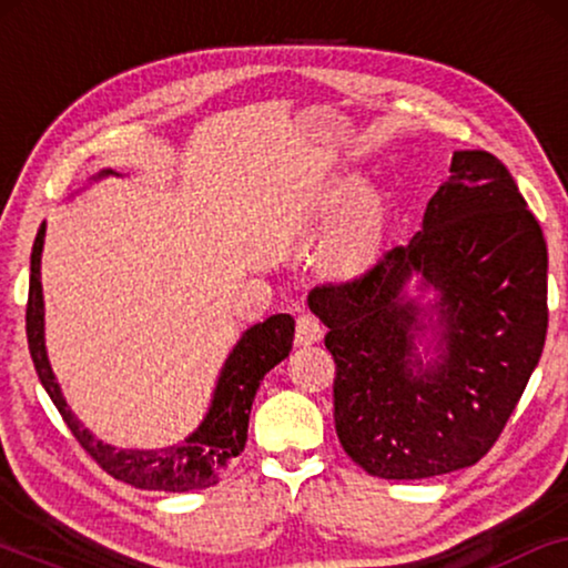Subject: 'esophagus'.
Returning <instances> with one entry per match:
<instances>
[{
    "label": "esophagus",
    "instance_id": "obj_1",
    "mask_svg": "<svg viewBox=\"0 0 568 568\" xmlns=\"http://www.w3.org/2000/svg\"><path fill=\"white\" fill-rule=\"evenodd\" d=\"M321 336H323V323L317 321V315L302 313L297 317V333H294V341H297L300 346H310L315 344V341H321Z\"/></svg>",
    "mask_w": 568,
    "mask_h": 568
}]
</instances>
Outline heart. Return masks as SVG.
<instances>
[{"label": "heart", "mask_w": 568, "mask_h": 568, "mask_svg": "<svg viewBox=\"0 0 568 568\" xmlns=\"http://www.w3.org/2000/svg\"><path fill=\"white\" fill-rule=\"evenodd\" d=\"M359 193V178H344L323 196V214H336ZM383 230V212L375 196H364L352 209L348 220L333 235L325 261L333 271H356L375 258Z\"/></svg>", "instance_id": "b5f03b06"}]
</instances>
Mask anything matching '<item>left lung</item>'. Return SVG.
I'll return each instance as SVG.
<instances>
[{"instance_id": "left-lung-1", "label": "left lung", "mask_w": 568, "mask_h": 568, "mask_svg": "<svg viewBox=\"0 0 568 568\" xmlns=\"http://www.w3.org/2000/svg\"><path fill=\"white\" fill-rule=\"evenodd\" d=\"M422 273L440 300L437 361L413 354L423 308L402 297ZM336 362L333 422L369 476L416 480L476 465L507 426L548 331V247L494 154H453L422 230L364 274L310 292Z\"/></svg>"}]
</instances>
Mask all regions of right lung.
<instances>
[{"label":"right lung","mask_w":568,"mask_h":568,"mask_svg":"<svg viewBox=\"0 0 568 568\" xmlns=\"http://www.w3.org/2000/svg\"><path fill=\"white\" fill-rule=\"evenodd\" d=\"M111 173L105 170L103 175ZM45 224L38 230L33 253H30V286L26 307V333L30 359L36 364L38 379L49 393L61 418L80 442V447L103 468L108 476L123 484L144 488V491H193L209 488L235 465V457L245 449L247 418L263 375L274 369L292 352L294 321L292 315H271L243 333L237 346L224 362V369L216 383L212 408L196 432L183 445L165 449H115L92 437L77 422L67 400L61 398L59 383L53 377L49 356L43 344V292H41V251Z\"/></svg>","instance_id":"obj_1"}]
</instances>
